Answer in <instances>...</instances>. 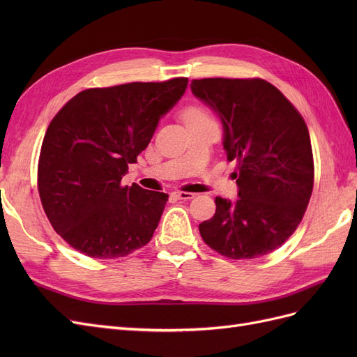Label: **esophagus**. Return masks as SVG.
I'll return each mask as SVG.
<instances>
[{
    "mask_svg": "<svg viewBox=\"0 0 357 357\" xmlns=\"http://www.w3.org/2000/svg\"><path fill=\"white\" fill-rule=\"evenodd\" d=\"M171 195L174 197V198H177V199L188 201V199H192L193 197H195V193H192V192H172Z\"/></svg>",
    "mask_w": 357,
    "mask_h": 357,
    "instance_id": "1",
    "label": "esophagus"
}]
</instances>
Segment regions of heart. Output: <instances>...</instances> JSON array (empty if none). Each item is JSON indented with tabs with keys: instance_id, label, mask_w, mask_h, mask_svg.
Instances as JSON below:
<instances>
[{
	"instance_id": "1",
	"label": "heart",
	"mask_w": 357,
	"mask_h": 357,
	"mask_svg": "<svg viewBox=\"0 0 357 357\" xmlns=\"http://www.w3.org/2000/svg\"><path fill=\"white\" fill-rule=\"evenodd\" d=\"M183 119H185V121H189V119H207V114L201 109H198V107H190V109H188L185 114H183Z\"/></svg>"
}]
</instances>
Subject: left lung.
Here are the masks:
<instances>
[{
    "label": "left lung",
    "mask_w": 357,
    "mask_h": 357,
    "mask_svg": "<svg viewBox=\"0 0 357 357\" xmlns=\"http://www.w3.org/2000/svg\"><path fill=\"white\" fill-rule=\"evenodd\" d=\"M190 89L220 117L226 158L238 162V199L215 198L214 215L199 225L202 240L231 259L268 255L295 232L311 198L304 119L262 79H201Z\"/></svg>",
    "instance_id": "8db88e82"
}]
</instances>
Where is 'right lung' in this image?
I'll use <instances>...</instances> for the list:
<instances>
[{"label": "right lung", "instance_id": "obj_1", "mask_svg": "<svg viewBox=\"0 0 357 357\" xmlns=\"http://www.w3.org/2000/svg\"><path fill=\"white\" fill-rule=\"evenodd\" d=\"M186 77L82 91L50 122L38 160V193L49 222L80 253L114 259L152 240L168 195L122 186Z\"/></svg>", "mask_w": 357, "mask_h": 357}]
</instances>
